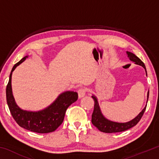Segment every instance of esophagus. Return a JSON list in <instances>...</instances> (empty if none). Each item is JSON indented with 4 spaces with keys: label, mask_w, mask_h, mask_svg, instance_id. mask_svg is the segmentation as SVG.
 <instances>
[{
    "label": "esophagus",
    "mask_w": 159,
    "mask_h": 159,
    "mask_svg": "<svg viewBox=\"0 0 159 159\" xmlns=\"http://www.w3.org/2000/svg\"><path fill=\"white\" fill-rule=\"evenodd\" d=\"M87 92V89L85 88H81L78 90V94H79V98H81L83 97H84L85 95V93Z\"/></svg>",
    "instance_id": "obj_1"
}]
</instances>
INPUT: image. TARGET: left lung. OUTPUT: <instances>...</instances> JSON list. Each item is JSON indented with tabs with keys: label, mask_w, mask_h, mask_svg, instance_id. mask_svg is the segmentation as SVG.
I'll use <instances>...</instances> for the list:
<instances>
[{
	"label": "left lung",
	"mask_w": 159,
	"mask_h": 159,
	"mask_svg": "<svg viewBox=\"0 0 159 159\" xmlns=\"http://www.w3.org/2000/svg\"><path fill=\"white\" fill-rule=\"evenodd\" d=\"M126 52H127L128 57L131 61H134L136 64H138V65H140L143 67L145 69V71H146V74L147 75L146 67H145L144 64L142 62L140 59L137 57L134 54L130 52H128L127 51ZM92 98L94 99V102H95V105H94V110L92 114V120H91V121H92L93 124L95 125L97 128H98L99 130L106 133H119V132L127 130L128 129L133 128V126L136 125L139 120H140L147 107V106L145 107L144 108L142 109V111L139 113L134 119L130 120V121H128L127 123H117L107 119L102 114L98 102V99H97L95 95H93ZM148 98H149V92L147 93V101Z\"/></svg>",
	"instance_id": "1"
}]
</instances>
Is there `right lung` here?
<instances>
[{
    "label": "right lung",
    "mask_w": 159,
    "mask_h": 159,
    "mask_svg": "<svg viewBox=\"0 0 159 159\" xmlns=\"http://www.w3.org/2000/svg\"><path fill=\"white\" fill-rule=\"evenodd\" d=\"M27 57L28 56L23 57L12 67L6 88L7 105L12 117L20 127L38 133H52L62 123L67 108L78 99V93L74 91L61 93L52 104L39 111H28L20 109L12 95V74L16 67Z\"/></svg>",
    "instance_id": "obj_1"
}]
</instances>
